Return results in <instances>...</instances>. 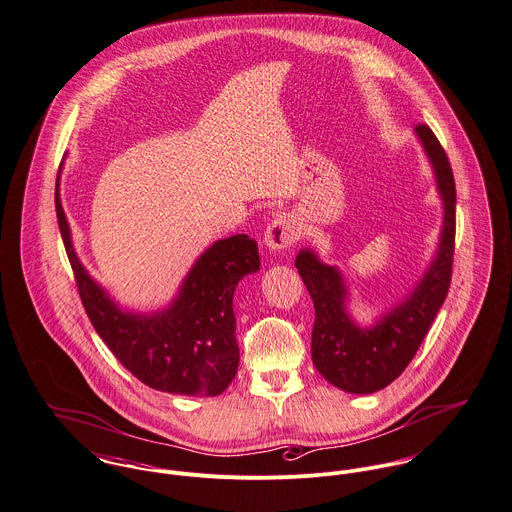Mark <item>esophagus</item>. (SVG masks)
I'll use <instances>...</instances> for the list:
<instances>
[{"label":"esophagus","mask_w":512,"mask_h":512,"mask_svg":"<svg viewBox=\"0 0 512 512\" xmlns=\"http://www.w3.org/2000/svg\"><path fill=\"white\" fill-rule=\"evenodd\" d=\"M299 239V231L295 225L293 215L277 213L265 231V245L269 251H283L291 247Z\"/></svg>","instance_id":"obj_1"}]
</instances>
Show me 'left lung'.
<instances>
[{
    "instance_id": "1",
    "label": "left lung",
    "mask_w": 512,
    "mask_h": 512,
    "mask_svg": "<svg viewBox=\"0 0 512 512\" xmlns=\"http://www.w3.org/2000/svg\"><path fill=\"white\" fill-rule=\"evenodd\" d=\"M415 133L433 165L443 199L439 249L413 291L375 325H357L347 311V285L337 267L325 265L315 251L303 249L295 267L313 299L315 325L311 355L317 371L337 389L369 395L391 385L413 361L447 299L455 255V177L445 149L427 125Z\"/></svg>"
}]
</instances>
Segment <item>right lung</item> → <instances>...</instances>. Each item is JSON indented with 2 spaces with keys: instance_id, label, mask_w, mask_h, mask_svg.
<instances>
[{
  "instance_id": "1",
  "label": "right lung",
  "mask_w": 512,
  "mask_h": 512,
  "mask_svg": "<svg viewBox=\"0 0 512 512\" xmlns=\"http://www.w3.org/2000/svg\"><path fill=\"white\" fill-rule=\"evenodd\" d=\"M55 211L85 313L117 361L155 391L221 395L239 367L233 293L245 275L259 271L257 241L249 235L215 241L195 261L167 309L131 313L109 299L77 259L59 191Z\"/></svg>"
}]
</instances>
